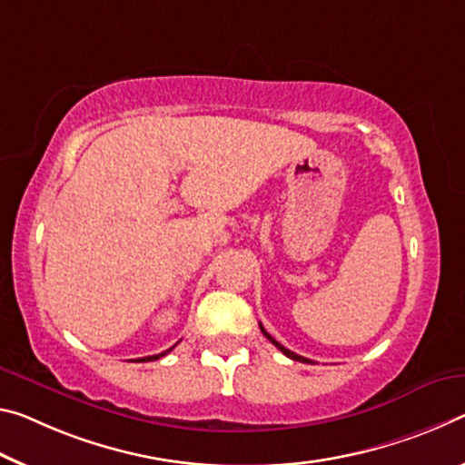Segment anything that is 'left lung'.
<instances>
[{
  "mask_svg": "<svg viewBox=\"0 0 465 465\" xmlns=\"http://www.w3.org/2000/svg\"><path fill=\"white\" fill-rule=\"evenodd\" d=\"M259 325H261V322H259ZM261 331H262V335L264 337H267L269 339V341L272 343V345H275V348L277 350H282L283 353H285V356L287 358H292V360H296V362H306V364H312V360H308V358H304V356H298V353H293V351H290V350H287V348H283V345L282 343H279V341H275V339H272L269 333H267V331H264V327L261 325Z\"/></svg>",
  "mask_w": 465,
  "mask_h": 465,
  "instance_id": "obj_1",
  "label": "left lung"
}]
</instances>
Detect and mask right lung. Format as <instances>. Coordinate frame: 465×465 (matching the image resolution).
Masks as SVG:
<instances>
[{
    "mask_svg": "<svg viewBox=\"0 0 465 465\" xmlns=\"http://www.w3.org/2000/svg\"><path fill=\"white\" fill-rule=\"evenodd\" d=\"M173 348H169V350H165V351H161V353H154V356H146V358H138L136 362H153V360H159V358H163L165 353H169L172 351Z\"/></svg>",
    "mask_w": 465,
    "mask_h": 465,
    "instance_id": "obj_1",
    "label": "right lung"
}]
</instances>
